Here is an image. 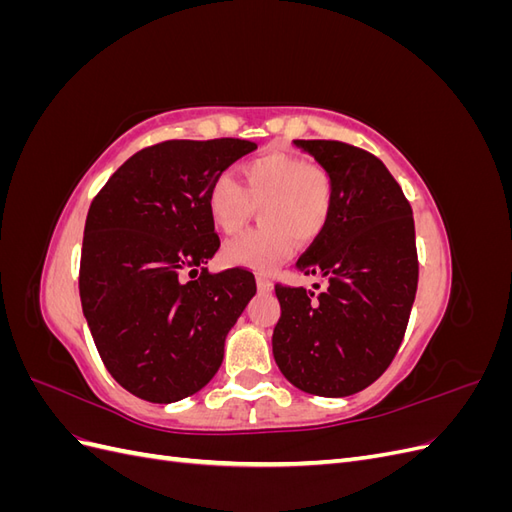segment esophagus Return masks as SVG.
Wrapping results in <instances>:
<instances>
[{
	"mask_svg": "<svg viewBox=\"0 0 512 512\" xmlns=\"http://www.w3.org/2000/svg\"><path fill=\"white\" fill-rule=\"evenodd\" d=\"M256 284H258L260 292H271V288H273L271 277H267V275H258L256 277Z\"/></svg>",
	"mask_w": 512,
	"mask_h": 512,
	"instance_id": "34e87169",
	"label": "esophagus"
}]
</instances>
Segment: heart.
I'll return each mask as SVG.
<instances>
[{
    "label": "heart",
    "mask_w": 512,
    "mask_h": 512,
    "mask_svg": "<svg viewBox=\"0 0 512 512\" xmlns=\"http://www.w3.org/2000/svg\"><path fill=\"white\" fill-rule=\"evenodd\" d=\"M241 175L243 185L226 173L213 179L209 215L226 235H237L260 207L262 226L230 241L224 258L230 265L271 271L290 256L294 237L312 241L320 235L333 203V177L324 166L286 151L245 162Z\"/></svg>",
    "instance_id": "b5f03b06"
}]
</instances>
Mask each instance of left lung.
<instances>
[{"mask_svg":"<svg viewBox=\"0 0 512 512\" xmlns=\"http://www.w3.org/2000/svg\"><path fill=\"white\" fill-rule=\"evenodd\" d=\"M294 145L333 177L327 224L297 262L327 288L316 297L275 284L273 356L297 389L346 397L376 382L404 339L418 284L412 207L374 153L342 141Z\"/></svg>","mask_w":512,"mask_h":512,"instance_id":"1","label":"left lung"}]
</instances>
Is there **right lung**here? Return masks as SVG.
<instances>
[{
	"mask_svg": "<svg viewBox=\"0 0 512 512\" xmlns=\"http://www.w3.org/2000/svg\"><path fill=\"white\" fill-rule=\"evenodd\" d=\"M258 145L164 141L123 162L91 200L79 292L104 367L153 404L190 397L215 376L224 339L256 294L243 267L209 273L220 237L207 194ZM188 270L196 281L181 283Z\"/></svg>",
	"mask_w": 512,
	"mask_h": 512,
	"instance_id": "add662e5",
	"label": "right lung"
}]
</instances>
